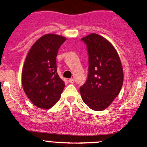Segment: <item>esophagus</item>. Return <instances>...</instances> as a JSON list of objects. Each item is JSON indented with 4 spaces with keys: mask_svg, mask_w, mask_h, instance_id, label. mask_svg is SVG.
Wrapping results in <instances>:
<instances>
[{
    "mask_svg": "<svg viewBox=\"0 0 147 147\" xmlns=\"http://www.w3.org/2000/svg\"><path fill=\"white\" fill-rule=\"evenodd\" d=\"M68 81H69V83H71V84H73V83L75 82V80H74V79H72V78L69 79Z\"/></svg>",
    "mask_w": 147,
    "mask_h": 147,
    "instance_id": "34e87169",
    "label": "esophagus"
}]
</instances>
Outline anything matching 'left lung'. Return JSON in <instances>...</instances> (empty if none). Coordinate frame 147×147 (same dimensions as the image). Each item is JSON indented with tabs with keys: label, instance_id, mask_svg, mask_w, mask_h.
<instances>
[{
	"label": "left lung",
	"instance_id": "obj_1",
	"mask_svg": "<svg viewBox=\"0 0 147 147\" xmlns=\"http://www.w3.org/2000/svg\"><path fill=\"white\" fill-rule=\"evenodd\" d=\"M89 53V75L80 92L83 101L94 111L109 107L120 92L123 69L118 52L104 37L90 34L82 38Z\"/></svg>",
	"mask_w": 147,
	"mask_h": 147
}]
</instances>
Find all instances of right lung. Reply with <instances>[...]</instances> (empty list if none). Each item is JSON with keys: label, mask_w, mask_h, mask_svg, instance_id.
Listing matches in <instances>:
<instances>
[{"label": "right lung", "mask_w": 147, "mask_h": 147, "mask_svg": "<svg viewBox=\"0 0 147 147\" xmlns=\"http://www.w3.org/2000/svg\"><path fill=\"white\" fill-rule=\"evenodd\" d=\"M66 38L54 34L40 37L26 57L22 84L26 95L39 109H49L60 99L65 82L57 72L58 51Z\"/></svg>", "instance_id": "1"}]
</instances>
